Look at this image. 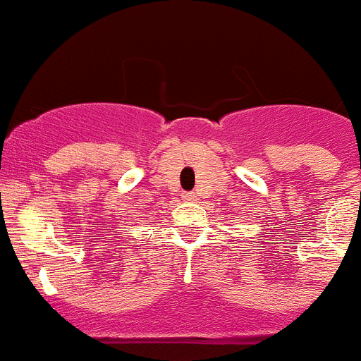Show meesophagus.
<instances>
[{
    "label": "esophagus",
    "instance_id": "esophagus-1",
    "mask_svg": "<svg viewBox=\"0 0 361 361\" xmlns=\"http://www.w3.org/2000/svg\"><path fill=\"white\" fill-rule=\"evenodd\" d=\"M183 199H185V201H195V194H190V192H187V194H183Z\"/></svg>",
    "mask_w": 361,
    "mask_h": 361
}]
</instances>
